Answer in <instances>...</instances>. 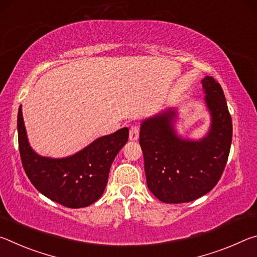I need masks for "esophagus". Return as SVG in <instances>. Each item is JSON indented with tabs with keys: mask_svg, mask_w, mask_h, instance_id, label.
<instances>
[{
	"mask_svg": "<svg viewBox=\"0 0 257 257\" xmlns=\"http://www.w3.org/2000/svg\"><path fill=\"white\" fill-rule=\"evenodd\" d=\"M138 137H139V127L135 124L129 130V139L130 141H137Z\"/></svg>",
	"mask_w": 257,
	"mask_h": 257,
	"instance_id": "34e87169",
	"label": "esophagus"
}]
</instances>
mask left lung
<instances>
[{
    "mask_svg": "<svg viewBox=\"0 0 257 257\" xmlns=\"http://www.w3.org/2000/svg\"><path fill=\"white\" fill-rule=\"evenodd\" d=\"M202 84L212 116L205 138L193 142L178 137L172 124L173 110L142 123L139 144L147 187L163 203H187L207 194L227 164L232 139L231 115L219 82L206 76Z\"/></svg>",
    "mask_w": 257,
    "mask_h": 257,
    "instance_id": "obj_1",
    "label": "left lung"
}]
</instances>
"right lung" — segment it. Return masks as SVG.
Listing matches in <instances>:
<instances>
[{"instance_id": "1", "label": "right lung", "mask_w": 257, "mask_h": 257, "mask_svg": "<svg viewBox=\"0 0 257 257\" xmlns=\"http://www.w3.org/2000/svg\"><path fill=\"white\" fill-rule=\"evenodd\" d=\"M128 137L129 129L122 128L69 158H44L30 147L21 105L18 111L19 152L26 175L44 196L66 207H86L102 196L111 164Z\"/></svg>"}]
</instances>
